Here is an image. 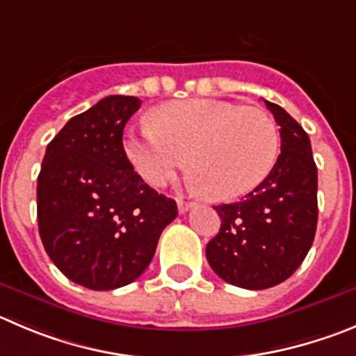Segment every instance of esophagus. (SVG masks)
<instances>
[{"label":"esophagus","mask_w":356,"mask_h":356,"mask_svg":"<svg viewBox=\"0 0 356 356\" xmlns=\"http://www.w3.org/2000/svg\"><path fill=\"white\" fill-rule=\"evenodd\" d=\"M177 207H179V212H181V214H184V212H188L189 209H193L195 204H193V202L177 200Z\"/></svg>","instance_id":"1"}]
</instances>
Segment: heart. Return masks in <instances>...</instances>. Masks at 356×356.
Instances as JSON below:
<instances>
[{"label":"heart","mask_w":356,"mask_h":356,"mask_svg":"<svg viewBox=\"0 0 356 356\" xmlns=\"http://www.w3.org/2000/svg\"><path fill=\"white\" fill-rule=\"evenodd\" d=\"M152 124L129 133L124 151L137 174L165 186L188 167L216 202H230L257 189L274 168L279 129L268 112L216 99L165 103Z\"/></svg>","instance_id":"heart-1"}]
</instances>
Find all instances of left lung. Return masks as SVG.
<instances>
[{
	"label": "left lung",
	"instance_id": "left-lung-1",
	"mask_svg": "<svg viewBox=\"0 0 356 356\" xmlns=\"http://www.w3.org/2000/svg\"><path fill=\"white\" fill-rule=\"evenodd\" d=\"M281 126V154L268 177L235 204L216 205L218 235L205 248L212 270L234 286L265 290L300 267L318 223V168L300 124L265 99Z\"/></svg>",
	"mask_w": 356,
	"mask_h": 356
}]
</instances>
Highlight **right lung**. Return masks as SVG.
I'll use <instances>...</instances> for the list:
<instances>
[{
	"label": "right lung",
	"mask_w": 356,
	"mask_h": 356,
	"mask_svg": "<svg viewBox=\"0 0 356 356\" xmlns=\"http://www.w3.org/2000/svg\"><path fill=\"white\" fill-rule=\"evenodd\" d=\"M142 102L112 95L70 119L47 145L36 186L43 248L73 283L115 290L140 277L177 204L133 170L122 131Z\"/></svg>",
	"instance_id": "add662e5"
}]
</instances>
